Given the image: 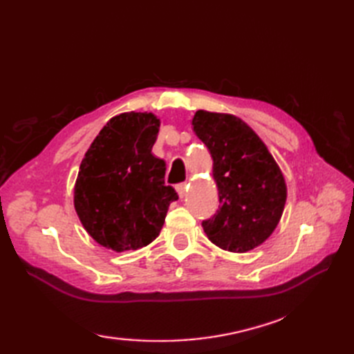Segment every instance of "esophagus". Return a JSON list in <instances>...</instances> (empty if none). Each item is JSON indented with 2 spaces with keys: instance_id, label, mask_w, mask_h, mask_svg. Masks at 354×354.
I'll return each mask as SVG.
<instances>
[{
  "instance_id": "1",
  "label": "esophagus",
  "mask_w": 354,
  "mask_h": 354,
  "mask_svg": "<svg viewBox=\"0 0 354 354\" xmlns=\"http://www.w3.org/2000/svg\"><path fill=\"white\" fill-rule=\"evenodd\" d=\"M176 190H177L180 199H183L186 196V194H187V185L186 183H180V185L176 186Z\"/></svg>"
}]
</instances>
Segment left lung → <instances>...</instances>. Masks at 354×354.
Listing matches in <instances>:
<instances>
[{"instance_id": "obj_1", "label": "left lung", "mask_w": 354, "mask_h": 354, "mask_svg": "<svg viewBox=\"0 0 354 354\" xmlns=\"http://www.w3.org/2000/svg\"><path fill=\"white\" fill-rule=\"evenodd\" d=\"M194 131L209 149L220 205L203 232L218 248L248 252L270 238L286 202L282 171L261 138L232 113L196 111Z\"/></svg>"}]
</instances>
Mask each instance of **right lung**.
I'll use <instances>...</instances> for the list:
<instances>
[{"mask_svg": "<svg viewBox=\"0 0 354 354\" xmlns=\"http://www.w3.org/2000/svg\"><path fill=\"white\" fill-rule=\"evenodd\" d=\"M160 121L125 112L95 136L80 165L73 207L90 236L115 252L153 242L177 192L165 186V160L152 153Z\"/></svg>", "mask_w": 354, "mask_h": 354, "instance_id": "right-lung-1", "label": "right lung"}]
</instances>
